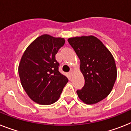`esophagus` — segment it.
Wrapping results in <instances>:
<instances>
[{
    "label": "esophagus",
    "mask_w": 131,
    "mask_h": 131,
    "mask_svg": "<svg viewBox=\"0 0 131 131\" xmlns=\"http://www.w3.org/2000/svg\"><path fill=\"white\" fill-rule=\"evenodd\" d=\"M69 74H70L71 76H72V71H71L70 72H69Z\"/></svg>",
    "instance_id": "34e87169"
}]
</instances>
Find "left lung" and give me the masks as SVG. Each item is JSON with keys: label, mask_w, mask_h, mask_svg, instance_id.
<instances>
[{"label": "left lung", "mask_w": 131, "mask_h": 131, "mask_svg": "<svg viewBox=\"0 0 131 131\" xmlns=\"http://www.w3.org/2000/svg\"><path fill=\"white\" fill-rule=\"evenodd\" d=\"M68 42L80 59L84 76V86L77 91L79 99L89 105L99 103L108 96L115 84L117 75L115 59L94 36L72 37Z\"/></svg>", "instance_id": "8db88e82"}]
</instances>
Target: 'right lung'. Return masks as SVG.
I'll return each mask as SVG.
<instances>
[{
    "instance_id": "1",
    "label": "right lung",
    "mask_w": 131,
    "mask_h": 131,
    "mask_svg": "<svg viewBox=\"0 0 131 131\" xmlns=\"http://www.w3.org/2000/svg\"><path fill=\"white\" fill-rule=\"evenodd\" d=\"M63 38L38 37L23 54L18 74L23 89L35 103L47 105L59 99L69 80L59 71L55 55L64 45Z\"/></svg>"
}]
</instances>
